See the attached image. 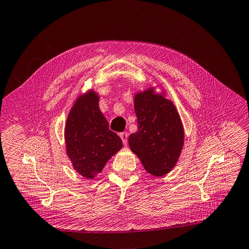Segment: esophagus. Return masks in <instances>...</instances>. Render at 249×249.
Listing matches in <instances>:
<instances>
[{
	"mask_svg": "<svg viewBox=\"0 0 249 249\" xmlns=\"http://www.w3.org/2000/svg\"><path fill=\"white\" fill-rule=\"evenodd\" d=\"M120 137H121V139H122L123 144L126 145L127 144V140H128V133H127V132H122L120 135Z\"/></svg>",
	"mask_w": 249,
	"mask_h": 249,
	"instance_id": "obj_1",
	"label": "esophagus"
}]
</instances>
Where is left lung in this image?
<instances>
[{
	"mask_svg": "<svg viewBox=\"0 0 249 249\" xmlns=\"http://www.w3.org/2000/svg\"><path fill=\"white\" fill-rule=\"evenodd\" d=\"M138 130L128 144L147 173L163 177L179 160L184 145V127L175 104L149 87L133 97Z\"/></svg>",
	"mask_w": 249,
	"mask_h": 249,
	"instance_id": "obj_1",
	"label": "left lung"
}]
</instances>
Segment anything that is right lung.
Listing matches in <instances>:
<instances>
[{"instance_id": "1", "label": "right lung", "mask_w": 249, "mask_h": 249, "mask_svg": "<svg viewBox=\"0 0 249 249\" xmlns=\"http://www.w3.org/2000/svg\"><path fill=\"white\" fill-rule=\"evenodd\" d=\"M99 101L93 89L80 94L68 113L64 132L66 154L73 169L89 180L97 177L123 147L122 140L109 130Z\"/></svg>"}]
</instances>
